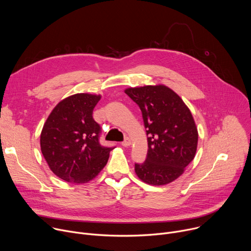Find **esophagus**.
<instances>
[{
    "label": "esophagus",
    "mask_w": 251,
    "mask_h": 251,
    "mask_svg": "<svg viewBox=\"0 0 251 251\" xmlns=\"http://www.w3.org/2000/svg\"><path fill=\"white\" fill-rule=\"evenodd\" d=\"M121 144H122V146H124V147H128V146H130V144H131V140H130V138H129V137H125L124 141L121 143Z\"/></svg>",
    "instance_id": "34e87169"
}]
</instances>
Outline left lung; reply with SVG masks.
I'll return each instance as SVG.
<instances>
[{"instance_id":"left-lung-1","label":"left lung","mask_w":251,"mask_h":251,"mask_svg":"<svg viewBox=\"0 0 251 251\" xmlns=\"http://www.w3.org/2000/svg\"><path fill=\"white\" fill-rule=\"evenodd\" d=\"M125 93L140 107L148 137L146 160L135 164L137 176L154 186L175 181L197 151L199 135L190 109L165 85L128 88Z\"/></svg>"}]
</instances>
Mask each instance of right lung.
<instances>
[{"label": "right lung", "mask_w": 251, "mask_h": 251, "mask_svg": "<svg viewBox=\"0 0 251 251\" xmlns=\"http://www.w3.org/2000/svg\"><path fill=\"white\" fill-rule=\"evenodd\" d=\"M100 95L77 93L60 101L41 134L42 153L54 175L68 183L84 184L105 167L113 147L99 142L101 127L93 119Z\"/></svg>", "instance_id": "add662e5"}]
</instances>
